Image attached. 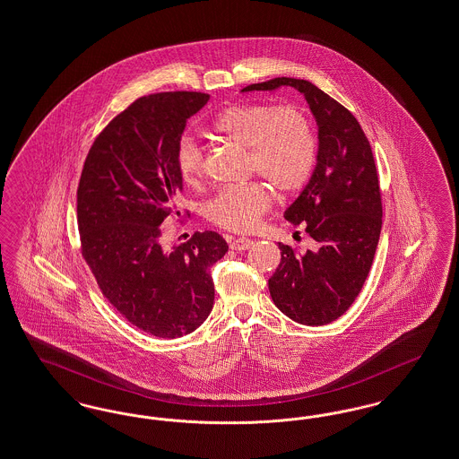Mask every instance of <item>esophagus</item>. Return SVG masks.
Returning a JSON list of instances; mask_svg holds the SVG:
<instances>
[{
    "instance_id": "34e87169",
    "label": "esophagus",
    "mask_w": 459,
    "mask_h": 459,
    "mask_svg": "<svg viewBox=\"0 0 459 459\" xmlns=\"http://www.w3.org/2000/svg\"><path fill=\"white\" fill-rule=\"evenodd\" d=\"M253 244H255V242H253L251 238H234V240H230V249H234V251H246V249H249Z\"/></svg>"
}]
</instances>
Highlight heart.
<instances>
[{
	"label": "heart",
	"instance_id": "heart-1",
	"mask_svg": "<svg viewBox=\"0 0 459 459\" xmlns=\"http://www.w3.org/2000/svg\"><path fill=\"white\" fill-rule=\"evenodd\" d=\"M221 140L247 153V167L285 196L299 191L311 178L316 162V138L311 121L295 106L234 104L213 121ZM176 165L184 183H200L204 150L193 136H183L176 148ZM270 206L268 189L261 184L225 187L204 204V217L221 229L246 232Z\"/></svg>",
	"mask_w": 459,
	"mask_h": 459
}]
</instances>
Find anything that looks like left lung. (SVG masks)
I'll use <instances>...</instances> for the list:
<instances>
[{
  "mask_svg": "<svg viewBox=\"0 0 459 459\" xmlns=\"http://www.w3.org/2000/svg\"><path fill=\"white\" fill-rule=\"evenodd\" d=\"M280 87L302 93L317 125L311 179L285 210V219L302 223L317 249L297 253L278 242L281 261L268 287L276 307L292 321L323 326L349 311L372 266L383 225L379 178L359 121L311 82L281 76L242 92Z\"/></svg>",
  "mask_w": 459,
  "mask_h": 459,
  "instance_id": "1",
  "label": "left lung"
}]
</instances>
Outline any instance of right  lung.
I'll return each instance as SVG.
<instances>
[{"mask_svg": "<svg viewBox=\"0 0 459 459\" xmlns=\"http://www.w3.org/2000/svg\"><path fill=\"white\" fill-rule=\"evenodd\" d=\"M210 95L152 93L117 114L95 138L76 191L82 256L99 289L133 326L179 338L210 316V268L229 251L204 230L167 249L162 221L178 213L183 179L176 148L187 119Z\"/></svg>", "mask_w": 459, "mask_h": 459, "instance_id": "1", "label": "right lung"}]
</instances>
